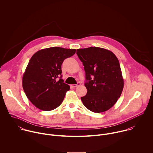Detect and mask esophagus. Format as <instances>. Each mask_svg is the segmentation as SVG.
<instances>
[{"instance_id":"obj_1","label":"esophagus","mask_w":153,"mask_h":153,"mask_svg":"<svg viewBox=\"0 0 153 153\" xmlns=\"http://www.w3.org/2000/svg\"><path fill=\"white\" fill-rule=\"evenodd\" d=\"M80 85V82H78L77 84H75V85H71V86L72 88H76L77 86H79Z\"/></svg>"}]
</instances>
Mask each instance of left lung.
Here are the masks:
<instances>
[{
    "instance_id": "left-lung-1",
    "label": "left lung",
    "mask_w": 153,
    "mask_h": 153,
    "mask_svg": "<svg viewBox=\"0 0 153 153\" xmlns=\"http://www.w3.org/2000/svg\"><path fill=\"white\" fill-rule=\"evenodd\" d=\"M82 62L87 93L81 100L89 111L101 113L111 109L120 97L124 79L119 61L111 51L90 47L77 49Z\"/></svg>"
}]
</instances>
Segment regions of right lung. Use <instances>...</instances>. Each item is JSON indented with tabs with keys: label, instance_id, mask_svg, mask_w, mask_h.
<instances>
[{
	"label": "right lung",
	"instance_id": "right-lung-1",
	"mask_svg": "<svg viewBox=\"0 0 153 153\" xmlns=\"http://www.w3.org/2000/svg\"><path fill=\"white\" fill-rule=\"evenodd\" d=\"M75 53L76 49L55 47L39 50L32 56L23 74L22 85L36 108L49 111L62 103L70 86L61 79V65Z\"/></svg>",
	"mask_w": 153,
	"mask_h": 153
}]
</instances>
